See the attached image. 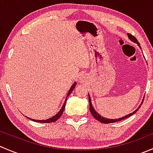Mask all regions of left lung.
<instances>
[{"mask_svg": "<svg viewBox=\"0 0 153 153\" xmlns=\"http://www.w3.org/2000/svg\"><path fill=\"white\" fill-rule=\"evenodd\" d=\"M128 37L130 39V40H131V41H132V42H135V43H137V45H139V47H140V43H139L138 41H137V39H136V38L134 36H132V35H131V34H130V33H128ZM88 97H89V103H90V113H91L92 115H93V116L94 117L95 119L97 120H99V122L102 123H116V122H118V121L126 119V118H128V117L131 116L132 114H135V113L137 112V111H138V109L140 108V106H141V105H142V103H141V105H140V106H139L138 108H137V109H136L135 111H134V112H132V113H131V114H128V115H126V116L123 117H122V118L120 117V118H119V119H114V120H113V119H107V118H105V117H103L101 116L100 114H99L97 112H96V111H95V109H94V108H93V105H92L91 99H90V95H89Z\"/></svg>", "mask_w": 153, "mask_h": 153, "instance_id": "8db88e82", "label": "left lung"}]
</instances>
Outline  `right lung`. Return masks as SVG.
Listing matches in <instances>:
<instances>
[{"label":"right lung","mask_w":153,"mask_h":153,"mask_svg":"<svg viewBox=\"0 0 153 153\" xmlns=\"http://www.w3.org/2000/svg\"><path fill=\"white\" fill-rule=\"evenodd\" d=\"M75 85H76V82L74 83V84H72V87H71V88L69 89V92H68L67 96H66V100H65L64 104H63V106H62L61 109L60 110V111H59V112L57 113V114H56V115H54V116L52 117L49 118V119L45 120H38L30 119L31 120L34 121V122H37V123H54V122H55V121H57V120H58L59 118H60V117H61L62 114H63V110H64V108H65V105H66V100H67V97L69 96V95H70V93H72V90H73V89L75 87ZM29 119H30V118H29Z\"/></svg>","instance_id":"add662e5"}]
</instances>
